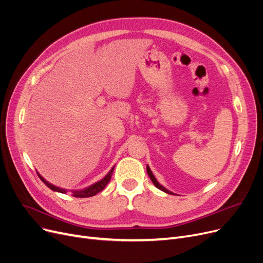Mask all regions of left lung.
Masks as SVG:
<instances>
[{
	"label": "left lung",
	"mask_w": 263,
	"mask_h": 263,
	"mask_svg": "<svg viewBox=\"0 0 263 263\" xmlns=\"http://www.w3.org/2000/svg\"><path fill=\"white\" fill-rule=\"evenodd\" d=\"M147 173H148V176L150 177V179H151V181H153V183L159 189V190H161V191H163V192H165V193H167V194H171V195H175L173 192H171L170 190H167L166 187H164L162 184H160L159 182H158V180L156 179V177L154 176V174H153V172H151V170H150V167L148 166L147 165Z\"/></svg>",
	"instance_id": "obj_1"
}]
</instances>
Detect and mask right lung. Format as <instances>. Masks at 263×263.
<instances>
[{"label": "right lung", "mask_w": 263, "mask_h": 263, "mask_svg": "<svg viewBox=\"0 0 263 263\" xmlns=\"http://www.w3.org/2000/svg\"><path fill=\"white\" fill-rule=\"evenodd\" d=\"M114 168H115V166H113L112 168H110V171L105 175L104 178L101 179V180H99L98 182H96V183L89 185L88 187H85V189H83V190H77V191H76V190H72V191H71L72 196H74V197H80V198H85V197H91V196H95L96 194H98V193L101 192V191L106 186V184L109 182L110 177H112V175H113ZM37 174H38L39 178L41 179V181H43V182H44L49 189H51L52 191L59 192V193H63V194H66V193L68 192V190H65V189H62V187L53 185L52 183L48 182V181L46 180V179H45L43 176H41L39 173H37Z\"/></svg>", "instance_id": "add662e5"}]
</instances>
